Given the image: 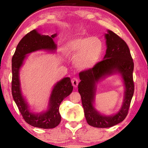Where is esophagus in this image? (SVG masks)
<instances>
[{"label":"esophagus","mask_w":148,"mask_h":148,"mask_svg":"<svg viewBox=\"0 0 148 148\" xmlns=\"http://www.w3.org/2000/svg\"><path fill=\"white\" fill-rule=\"evenodd\" d=\"M78 83H79V80L77 77H73V78L72 79V84L74 87H77V85H78Z\"/></svg>","instance_id":"esophagus-1"}]
</instances>
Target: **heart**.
Returning a JSON list of instances; mask_svg holds the SVG:
<instances>
[{"instance_id":"1","label":"heart","mask_w":148,"mask_h":148,"mask_svg":"<svg viewBox=\"0 0 148 148\" xmlns=\"http://www.w3.org/2000/svg\"><path fill=\"white\" fill-rule=\"evenodd\" d=\"M104 48L103 42L99 37H78L67 42L64 51L67 56L75 58L77 68L89 70L98 63Z\"/></svg>"}]
</instances>
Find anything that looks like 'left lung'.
I'll return each mask as SVG.
<instances>
[{
    "mask_svg": "<svg viewBox=\"0 0 148 148\" xmlns=\"http://www.w3.org/2000/svg\"><path fill=\"white\" fill-rule=\"evenodd\" d=\"M105 38L107 49L103 60L93 68L79 73L81 82L78 84V91L81 95L85 117L87 123L97 128L111 127L123 121L128 114L134 91L132 76L134 62L128 46L112 31H108ZM116 73H121L124 79L125 87L124 104L116 114L102 116L93 106L96 84L100 79Z\"/></svg>",
    "mask_w": 148,
    "mask_h": 148,
    "instance_id": "1",
    "label": "left lung"
}]
</instances>
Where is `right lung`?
Here are the masks:
<instances>
[{"label":"right lung","mask_w":148,"mask_h":148,"mask_svg":"<svg viewBox=\"0 0 148 148\" xmlns=\"http://www.w3.org/2000/svg\"><path fill=\"white\" fill-rule=\"evenodd\" d=\"M57 34L42 35L36 30L27 33L19 42L12 59V93L13 99L27 123L41 129H53L58 125L61 120L59 113V106L64 98L71 93L73 86L70 77H64L56 84L52 90L49 99L48 110L40 114H33L30 112L29 106L22 96L20 87L19 72L20 67L26 55L37 50L46 49L53 51L57 49L53 38Z\"/></svg>","instance_id":"obj_1"}]
</instances>
